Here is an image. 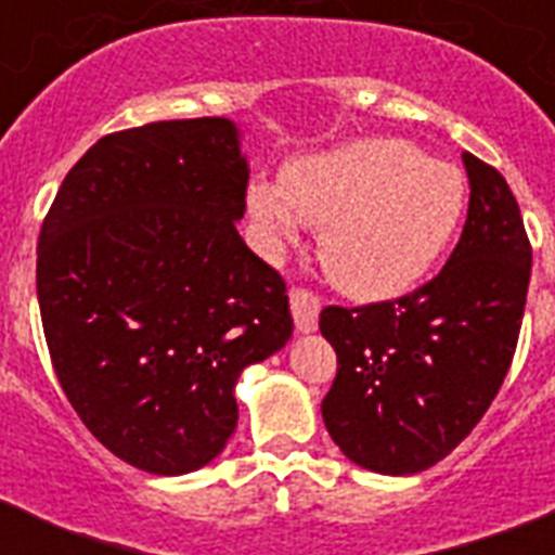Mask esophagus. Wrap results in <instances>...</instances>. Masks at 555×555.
Segmentation results:
<instances>
[{
  "label": "esophagus",
  "mask_w": 555,
  "mask_h": 555,
  "mask_svg": "<svg viewBox=\"0 0 555 555\" xmlns=\"http://www.w3.org/2000/svg\"><path fill=\"white\" fill-rule=\"evenodd\" d=\"M291 311H294V322L299 334L317 331V322H320V299L317 296L294 287L291 291Z\"/></svg>",
  "instance_id": "obj_1"
}]
</instances>
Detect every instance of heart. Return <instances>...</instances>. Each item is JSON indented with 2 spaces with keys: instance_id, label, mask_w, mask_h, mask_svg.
<instances>
[{
  "instance_id": "b5f03b06",
  "label": "heart",
  "mask_w": 555,
  "mask_h": 555,
  "mask_svg": "<svg viewBox=\"0 0 555 555\" xmlns=\"http://www.w3.org/2000/svg\"><path fill=\"white\" fill-rule=\"evenodd\" d=\"M466 181L447 160L423 158L397 138H357L291 160L282 184L253 181L247 216L276 259L299 242V221L320 227L331 282L360 302H383L423 282L452 242Z\"/></svg>"
}]
</instances>
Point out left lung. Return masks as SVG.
Instances as JSON below:
<instances>
[{"label": "left lung", "instance_id": "obj_1", "mask_svg": "<svg viewBox=\"0 0 555 555\" xmlns=\"http://www.w3.org/2000/svg\"><path fill=\"white\" fill-rule=\"evenodd\" d=\"M469 209L438 276L395 302L325 308L337 377L322 421L348 461L379 475L429 469L475 429L507 377L533 250L507 181L464 152Z\"/></svg>", "mask_w": 555, "mask_h": 555}]
</instances>
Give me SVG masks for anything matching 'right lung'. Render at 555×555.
I'll return each mask as SVG.
<instances>
[{"instance_id":"right-lung-1","label":"right lung","mask_w":555,"mask_h":555,"mask_svg":"<svg viewBox=\"0 0 555 555\" xmlns=\"http://www.w3.org/2000/svg\"><path fill=\"white\" fill-rule=\"evenodd\" d=\"M247 155L227 117L100 138L37 244L56 379L120 461L186 475L238 423L235 383L294 334L285 282L244 244Z\"/></svg>"}]
</instances>
